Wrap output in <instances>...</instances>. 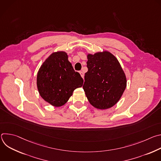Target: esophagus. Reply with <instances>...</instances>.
Masks as SVG:
<instances>
[{"instance_id":"34e87169","label":"esophagus","mask_w":161,"mask_h":161,"mask_svg":"<svg viewBox=\"0 0 161 161\" xmlns=\"http://www.w3.org/2000/svg\"><path fill=\"white\" fill-rule=\"evenodd\" d=\"M80 74L81 76L83 78H84V76H85V75H84V73H83V72H81H81H80Z\"/></svg>"}]
</instances>
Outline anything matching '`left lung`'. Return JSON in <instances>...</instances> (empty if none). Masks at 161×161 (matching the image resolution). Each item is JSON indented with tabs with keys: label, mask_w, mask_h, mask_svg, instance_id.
Instances as JSON below:
<instances>
[{
	"label": "left lung",
	"mask_w": 161,
	"mask_h": 161,
	"mask_svg": "<svg viewBox=\"0 0 161 161\" xmlns=\"http://www.w3.org/2000/svg\"><path fill=\"white\" fill-rule=\"evenodd\" d=\"M88 71L83 86L94 108L106 109L115 105L127 86L125 74L118 59L108 51L87 55Z\"/></svg>",
	"instance_id": "1"
}]
</instances>
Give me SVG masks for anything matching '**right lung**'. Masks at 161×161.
<instances>
[{"label": "right lung", "mask_w": 161, "mask_h": 161, "mask_svg": "<svg viewBox=\"0 0 161 161\" xmlns=\"http://www.w3.org/2000/svg\"><path fill=\"white\" fill-rule=\"evenodd\" d=\"M83 80L75 72L65 52L52 53L41 65L37 87L41 97L55 107L64 105L73 91L82 86Z\"/></svg>", "instance_id": "obj_1"}]
</instances>
